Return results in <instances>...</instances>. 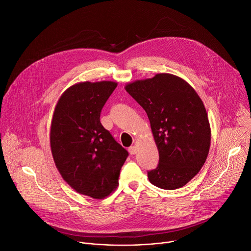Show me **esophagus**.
Masks as SVG:
<instances>
[{"label":"esophagus","instance_id":"obj_1","mask_svg":"<svg viewBox=\"0 0 251 251\" xmlns=\"http://www.w3.org/2000/svg\"><path fill=\"white\" fill-rule=\"evenodd\" d=\"M128 151L131 155H135L137 153V147L136 146H131V147H129Z\"/></svg>","mask_w":251,"mask_h":251}]
</instances>
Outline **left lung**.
Segmentation results:
<instances>
[{"mask_svg": "<svg viewBox=\"0 0 251 251\" xmlns=\"http://www.w3.org/2000/svg\"><path fill=\"white\" fill-rule=\"evenodd\" d=\"M143 107L159 150V164L148 171L151 184L164 190L184 187L203 166L210 128L202 101L184 79L160 74L126 86Z\"/></svg>", "mask_w": 251, "mask_h": 251, "instance_id": "left-lung-1", "label": "left lung"}]
</instances>
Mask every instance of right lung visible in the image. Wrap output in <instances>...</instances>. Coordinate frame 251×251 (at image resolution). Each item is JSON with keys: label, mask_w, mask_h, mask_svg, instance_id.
Here are the masks:
<instances>
[{"label": "right lung", "mask_w": 251, "mask_h": 251, "mask_svg": "<svg viewBox=\"0 0 251 251\" xmlns=\"http://www.w3.org/2000/svg\"><path fill=\"white\" fill-rule=\"evenodd\" d=\"M117 83L81 82L59 98L52 117L50 147L63 180L93 199L110 195L118 185L129 153L100 122V113Z\"/></svg>", "instance_id": "1"}]
</instances>
